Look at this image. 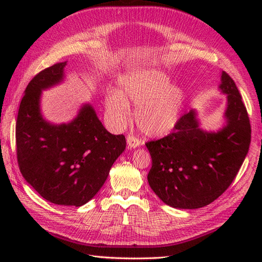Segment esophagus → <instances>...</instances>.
Segmentation results:
<instances>
[{
	"label": "esophagus",
	"instance_id": "esophagus-1",
	"mask_svg": "<svg viewBox=\"0 0 262 262\" xmlns=\"http://www.w3.org/2000/svg\"><path fill=\"white\" fill-rule=\"evenodd\" d=\"M127 145L129 148H136L141 145V141L133 135L127 136Z\"/></svg>",
	"mask_w": 262,
	"mask_h": 262
}]
</instances>
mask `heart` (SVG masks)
<instances>
[{
	"instance_id": "heart-1",
	"label": "heart",
	"mask_w": 262,
	"mask_h": 262,
	"mask_svg": "<svg viewBox=\"0 0 262 262\" xmlns=\"http://www.w3.org/2000/svg\"><path fill=\"white\" fill-rule=\"evenodd\" d=\"M120 90L105 97V109L117 126L126 125L129 102L137 104L135 122L143 135L162 137L173 130L185 104V91L171 84L170 77L158 69H138L120 76Z\"/></svg>"
}]
</instances>
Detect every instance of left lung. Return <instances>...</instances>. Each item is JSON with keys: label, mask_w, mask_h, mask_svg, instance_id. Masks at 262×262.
<instances>
[{"label": "left lung", "mask_w": 262, "mask_h": 262, "mask_svg": "<svg viewBox=\"0 0 262 262\" xmlns=\"http://www.w3.org/2000/svg\"><path fill=\"white\" fill-rule=\"evenodd\" d=\"M220 90L226 94L225 124L216 132L200 128L197 111L180 117L173 132L146 143L152 158L148 185L166 205L196 209L219 198L246 159L250 142L247 108L232 77L222 72Z\"/></svg>", "instance_id": "1"}]
</instances>
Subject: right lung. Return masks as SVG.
I'll list each match as a JSON object with an SVG mask.
<instances>
[{"label":"right lung","mask_w":262,"mask_h":262,"mask_svg":"<svg viewBox=\"0 0 262 262\" xmlns=\"http://www.w3.org/2000/svg\"><path fill=\"white\" fill-rule=\"evenodd\" d=\"M66 64L42 70L28 84L16 118V158L26 181L42 198L79 207L101 189L125 151L126 138L110 134L90 103L83 104L68 124L43 118L41 92L64 81Z\"/></svg>","instance_id":"right-lung-1"}]
</instances>
